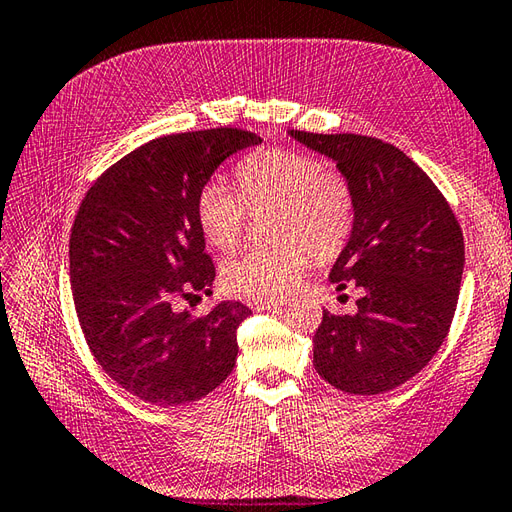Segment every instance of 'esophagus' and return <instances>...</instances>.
I'll list each match as a JSON object with an SVG mask.
<instances>
[{
	"mask_svg": "<svg viewBox=\"0 0 512 512\" xmlns=\"http://www.w3.org/2000/svg\"><path fill=\"white\" fill-rule=\"evenodd\" d=\"M253 303H255V306H257L259 310H270V308L286 306L288 299H286V297H262V299H255Z\"/></svg>",
	"mask_w": 512,
	"mask_h": 512,
	"instance_id": "1",
	"label": "esophagus"
}]
</instances>
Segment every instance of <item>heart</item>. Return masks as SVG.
Returning a JSON list of instances; mask_svg holds the SVG:
<instances>
[{
    "label": "heart",
    "instance_id": "obj_1",
    "mask_svg": "<svg viewBox=\"0 0 512 512\" xmlns=\"http://www.w3.org/2000/svg\"><path fill=\"white\" fill-rule=\"evenodd\" d=\"M242 193L224 180L206 184L198 220L206 242L233 250L242 242L250 213L273 212L275 248L246 250L222 266L224 284L244 295L279 297L297 286L312 266V253L332 259L354 226V195L339 171L319 158L290 149H270L237 167Z\"/></svg>",
    "mask_w": 512,
    "mask_h": 512
}]
</instances>
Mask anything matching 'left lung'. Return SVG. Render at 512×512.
I'll use <instances>...</instances> for the list:
<instances>
[{
	"label": "left lung",
	"mask_w": 512,
	"mask_h": 512,
	"mask_svg": "<svg viewBox=\"0 0 512 512\" xmlns=\"http://www.w3.org/2000/svg\"><path fill=\"white\" fill-rule=\"evenodd\" d=\"M288 134L330 158L354 195L352 233L328 279L336 290L356 286L361 299L354 317L323 310L314 367L345 394L396 389L447 339L464 270L460 224L398 147L358 134Z\"/></svg>",
	"instance_id": "obj_1"
}]
</instances>
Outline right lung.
I'll return each instance as SVG.
<instances>
[{"instance_id":"add662e5","label":"right lung","mask_w":512,"mask_h":512,"mask_svg":"<svg viewBox=\"0 0 512 512\" xmlns=\"http://www.w3.org/2000/svg\"><path fill=\"white\" fill-rule=\"evenodd\" d=\"M259 143L233 127L149 140L107 169L76 213L70 284L83 336L105 374L151 405L200 400L233 372L250 308L220 301L195 317L176 303L211 295L215 281L198 220L204 184Z\"/></svg>"}]
</instances>
